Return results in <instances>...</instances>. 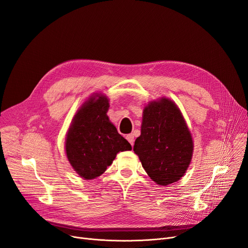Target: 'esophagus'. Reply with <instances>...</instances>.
Here are the masks:
<instances>
[{
	"label": "esophagus",
	"mask_w": 248,
	"mask_h": 248,
	"mask_svg": "<svg viewBox=\"0 0 248 248\" xmlns=\"http://www.w3.org/2000/svg\"><path fill=\"white\" fill-rule=\"evenodd\" d=\"M126 140H128V142H129V144H131L132 146H134V142H135V139H134V135H127L126 137Z\"/></svg>",
	"instance_id": "esophagus-1"
}]
</instances>
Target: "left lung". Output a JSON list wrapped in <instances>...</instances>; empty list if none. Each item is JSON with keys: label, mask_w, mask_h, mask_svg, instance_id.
<instances>
[{"label": "left lung", "mask_w": 248, "mask_h": 248, "mask_svg": "<svg viewBox=\"0 0 248 248\" xmlns=\"http://www.w3.org/2000/svg\"><path fill=\"white\" fill-rule=\"evenodd\" d=\"M193 148L191 133L173 100L162 97L148 103L134 151L154 182L167 186L183 177Z\"/></svg>", "instance_id": "8db88e82"}]
</instances>
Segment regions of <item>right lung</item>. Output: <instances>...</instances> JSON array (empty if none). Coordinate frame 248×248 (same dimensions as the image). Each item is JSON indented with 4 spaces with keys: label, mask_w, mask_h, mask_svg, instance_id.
Wrapping results in <instances>:
<instances>
[{
    "label": "right lung",
    "mask_w": 248,
    "mask_h": 248,
    "mask_svg": "<svg viewBox=\"0 0 248 248\" xmlns=\"http://www.w3.org/2000/svg\"><path fill=\"white\" fill-rule=\"evenodd\" d=\"M108 98L95 93L74 115L65 140L67 159L74 171L85 180L106 172L116 154L132 150L107 114Z\"/></svg>",
    "instance_id": "obj_1"
}]
</instances>
